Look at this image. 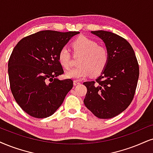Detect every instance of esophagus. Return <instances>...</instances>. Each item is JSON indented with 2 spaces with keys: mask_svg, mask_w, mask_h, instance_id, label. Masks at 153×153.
I'll return each instance as SVG.
<instances>
[{
  "mask_svg": "<svg viewBox=\"0 0 153 153\" xmlns=\"http://www.w3.org/2000/svg\"><path fill=\"white\" fill-rule=\"evenodd\" d=\"M73 84H74V85H78L80 84V82H79L78 80H74L73 81Z\"/></svg>",
  "mask_w": 153,
  "mask_h": 153,
  "instance_id": "34e87169",
  "label": "esophagus"
}]
</instances>
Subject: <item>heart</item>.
<instances>
[{
    "label": "heart",
    "instance_id": "heart-1",
    "mask_svg": "<svg viewBox=\"0 0 153 153\" xmlns=\"http://www.w3.org/2000/svg\"><path fill=\"white\" fill-rule=\"evenodd\" d=\"M73 55L80 56L78 61V67L71 69L65 73L68 78L75 80H82L89 75H99L105 70L109 61V53L107 48L99 46L92 39L80 36L72 43ZM60 64L65 69L71 66V55L68 48H61L58 54Z\"/></svg>",
    "mask_w": 153,
    "mask_h": 153
}]
</instances>
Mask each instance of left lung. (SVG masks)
Segmentation results:
<instances>
[{
  "mask_svg": "<svg viewBox=\"0 0 153 153\" xmlns=\"http://www.w3.org/2000/svg\"><path fill=\"white\" fill-rule=\"evenodd\" d=\"M103 40L109 61L94 81L83 82L87 87L86 107L100 119H111L130 105L139 77V65L132 46L126 39L110 32L92 31Z\"/></svg>",
  "mask_w": 153,
  "mask_h": 153,
  "instance_id": "left-lung-1",
  "label": "left lung"
}]
</instances>
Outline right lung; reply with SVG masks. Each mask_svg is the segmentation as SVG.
Instances as JSON below:
<instances>
[{
	"instance_id": "1",
	"label": "right lung",
	"mask_w": 153,
	"mask_h": 153,
	"mask_svg": "<svg viewBox=\"0 0 153 153\" xmlns=\"http://www.w3.org/2000/svg\"><path fill=\"white\" fill-rule=\"evenodd\" d=\"M79 33L40 31L25 36L15 46L8 61L10 87L15 101L31 117H50L73 88L71 79L56 78L64 73L58 54Z\"/></svg>"
}]
</instances>
